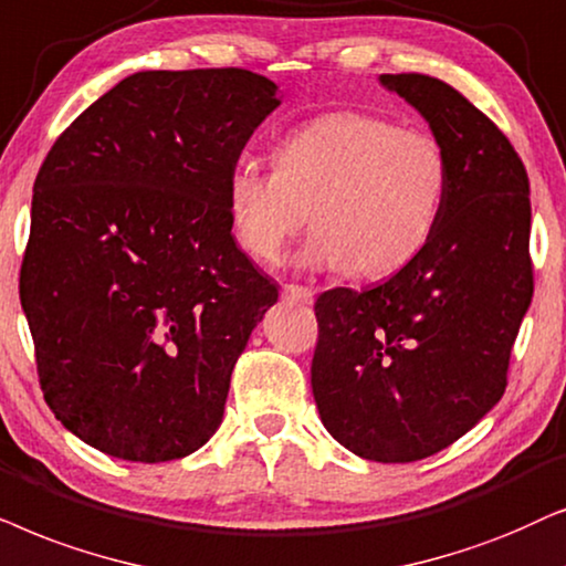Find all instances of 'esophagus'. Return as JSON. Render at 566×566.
<instances>
[{"label":"esophagus","instance_id":"1","mask_svg":"<svg viewBox=\"0 0 566 566\" xmlns=\"http://www.w3.org/2000/svg\"><path fill=\"white\" fill-rule=\"evenodd\" d=\"M282 295H284V300H290V303L307 305L313 300V290L303 287V284H284Z\"/></svg>","mask_w":566,"mask_h":566}]
</instances>
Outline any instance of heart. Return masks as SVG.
<instances>
[{"label":"heart","instance_id":"obj_1","mask_svg":"<svg viewBox=\"0 0 566 566\" xmlns=\"http://www.w3.org/2000/svg\"><path fill=\"white\" fill-rule=\"evenodd\" d=\"M448 178L446 147L434 134L378 113L331 111L276 142L274 170L240 157L224 199L232 238L253 261H276L311 209L315 235L305 263L382 279L424 251Z\"/></svg>","mask_w":566,"mask_h":566}]
</instances>
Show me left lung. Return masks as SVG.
Segmentation results:
<instances>
[{
  "mask_svg": "<svg viewBox=\"0 0 566 566\" xmlns=\"http://www.w3.org/2000/svg\"><path fill=\"white\" fill-rule=\"evenodd\" d=\"M380 80L446 147V201L409 266L315 300L311 382L323 424L346 450L411 463L453 446L507 388L533 297L531 184L500 126L453 85L417 72Z\"/></svg>",
  "mask_w": 566,
  "mask_h": 566,
  "instance_id": "left-lung-1",
  "label": "left lung"
}]
</instances>
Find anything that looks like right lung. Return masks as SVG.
I'll use <instances>...</instances> for the list:
<instances>
[{
	"mask_svg": "<svg viewBox=\"0 0 566 566\" xmlns=\"http://www.w3.org/2000/svg\"><path fill=\"white\" fill-rule=\"evenodd\" d=\"M276 85L238 66L139 72L38 170L20 303L43 398L113 458L163 463L217 432L279 290L240 251L224 186Z\"/></svg>",
	"mask_w": 566,
	"mask_h": 566,
	"instance_id": "obj_1",
	"label": "right lung"
}]
</instances>
